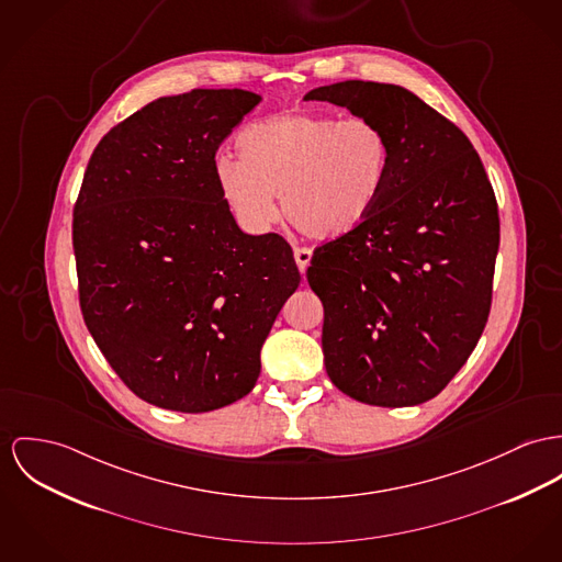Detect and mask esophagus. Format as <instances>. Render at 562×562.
<instances>
[{
    "instance_id": "esophagus-1",
    "label": "esophagus",
    "mask_w": 562,
    "mask_h": 562,
    "mask_svg": "<svg viewBox=\"0 0 562 562\" xmlns=\"http://www.w3.org/2000/svg\"><path fill=\"white\" fill-rule=\"evenodd\" d=\"M310 260H312V250L310 248H295V262H297L302 273H305Z\"/></svg>"
}]
</instances>
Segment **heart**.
Here are the masks:
<instances>
[{
  "label": "heart",
  "mask_w": 562,
  "mask_h": 562,
  "mask_svg": "<svg viewBox=\"0 0 562 562\" xmlns=\"http://www.w3.org/2000/svg\"><path fill=\"white\" fill-rule=\"evenodd\" d=\"M239 160L217 156V190L237 222L262 233L278 217L307 237L334 239L359 228L387 192L393 147L372 120L284 111L241 130Z\"/></svg>",
  "instance_id": "heart-1"
}]
</instances>
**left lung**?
I'll return each mask as SVG.
<instances>
[{"label":"left lung","instance_id":"1","mask_svg":"<svg viewBox=\"0 0 562 562\" xmlns=\"http://www.w3.org/2000/svg\"><path fill=\"white\" fill-rule=\"evenodd\" d=\"M303 100L372 120L393 147L381 205L307 267L325 310L327 374L372 406L432 400L487 323L501 241L492 183L469 136L404 87L342 81Z\"/></svg>","mask_w":562,"mask_h":562}]
</instances>
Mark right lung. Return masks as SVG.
<instances>
[{"instance_id":"1","label":"right lung","mask_w":562,"mask_h":562,"mask_svg":"<svg viewBox=\"0 0 562 562\" xmlns=\"http://www.w3.org/2000/svg\"><path fill=\"white\" fill-rule=\"evenodd\" d=\"M259 102L244 89L149 102L95 145L75 203L87 329L126 387L167 411L248 395L302 280L286 239L246 235L217 190V147Z\"/></svg>"}]
</instances>
